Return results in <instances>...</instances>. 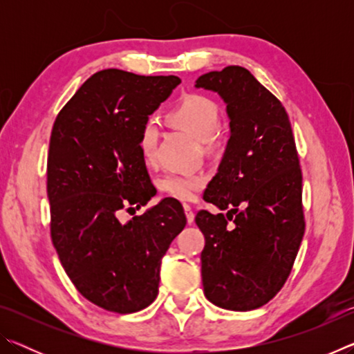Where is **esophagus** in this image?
<instances>
[{"mask_svg":"<svg viewBox=\"0 0 354 354\" xmlns=\"http://www.w3.org/2000/svg\"><path fill=\"white\" fill-rule=\"evenodd\" d=\"M184 212H185V217H187V223H194L195 214H194V209H192L190 205H184Z\"/></svg>","mask_w":354,"mask_h":354,"instance_id":"34e87169","label":"esophagus"}]
</instances>
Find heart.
<instances>
[{"instance_id":"b5f03b06","label":"heart","mask_w":354,"mask_h":354,"mask_svg":"<svg viewBox=\"0 0 354 354\" xmlns=\"http://www.w3.org/2000/svg\"><path fill=\"white\" fill-rule=\"evenodd\" d=\"M169 120L194 139L206 143L212 140L220 129V107L206 95L189 93L179 100L178 104L169 112ZM158 139V124L153 120H148L139 134L140 154L148 164H151L156 158ZM205 178L201 175L170 173L160 179L159 187L173 198L190 200L196 192L205 187Z\"/></svg>"}]
</instances>
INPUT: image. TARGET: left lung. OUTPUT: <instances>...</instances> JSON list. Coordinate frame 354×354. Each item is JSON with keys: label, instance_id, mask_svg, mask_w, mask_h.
I'll return each instance as SVG.
<instances>
[{"label": "left lung", "instance_id": "left-lung-1", "mask_svg": "<svg viewBox=\"0 0 354 354\" xmlns=\"http://www.w3.org/2000/svg\"><path fill=\"white\" fill-rule=\"evenodd\" d=\"M195 87L217 92L230 117L217 175L203 198L223 214H196L205 234L201 277L215 306L253 310L289 278L304 234L303 176L289 115L247 68L209 71ZM230 219L232 223L227 221Z\"/></svg>", "mask_w": 354, "mask_h": 354}]
</instances>
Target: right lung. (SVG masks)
I'll return each mask as SVG.
<instances>
[{"label": "right lung", "mask_w": 354, "mask_h": 354, "mask_svg": "<svg viewBox=\"0 0 354 354\" xmlns=\"http://www.w3.org/2000/svg\"><path fill=\"white\" fill-rule=\"evenodd\" d=\"M179 82L101 70L77 88L51 131V241L81 295L111 313H137L154 301L160 261L187 223L175 198L127 223L118 220L123 209L134 211L154 196L139 134Z\"/></svg>", "instance_id": "add662e5"}]
</instances>
